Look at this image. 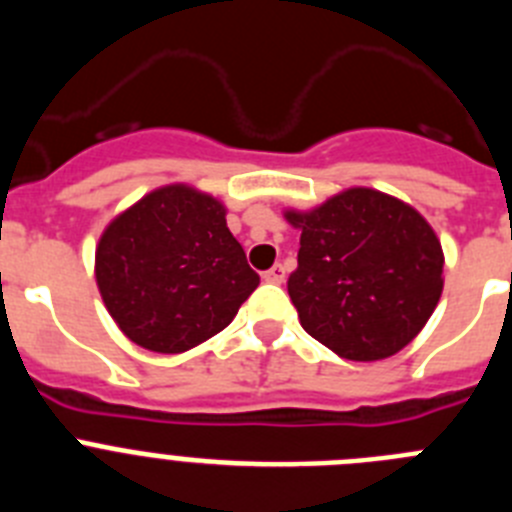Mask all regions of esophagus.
<instances>
[{
	"label": "esophagus",
	"instance_id": "esophagus-1",
	"mask_svg": "<svg viewBox=\"0 0 512 512\" xmlns=\"http://www.w3.org/2000/svg\"><path fill=\"white\" fill-rule=\"evenodd\" d=\"M284 279H287V269H284L282 264L271 266L269 271H264V282H271V284H282Z\"/></svg>",
	"mask_w": 512,
	"mask_h": 512
}]
</instances>
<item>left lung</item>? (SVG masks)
Here are the masks:
<instances>
[{
    "mask_svg": "<svg viewBox=\"0 0 512 512\" xmlns=\"http://www.w3.org/2000/svg\"><path fill=\"white\" fill-rule=\"evenodd\" d=\"M300 230L289 297L302 328L348 361L395 356L418 336L443 292L436 230L408 202L351 187L312 210H284Z\"/></svg>",
    "mask_w": 512,
    "mask_h": 512,
    "instance_id": "8db88e82",
    "label": "left lung"
}]
</instances>
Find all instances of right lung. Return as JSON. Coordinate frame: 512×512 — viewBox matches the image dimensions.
Here are the masks:
<instances>
[{
  "label": "right lung",
  "instance_id": "add662e5",
  "mask_svg": "<svg viewBox=\"0 0 512 512\" xmlns=\"http://www.w3.org/2000/svg\"><path fill=\"white\" fill-rule=\"evenodd\" d=\"M225 205L192 184L143 194L102 230L94 277L104 307L140 348L184 354L233 323L259 274L225 223Z\"/></svg>",
  "mask_w": 512,
  "mask_h": 512
}]
</instances>
